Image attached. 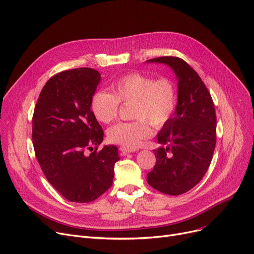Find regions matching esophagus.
I'll return each mask as SVG.
<instances>
[{
	"label": "esophagus",
	"instance_id": "34e87169",
	"mask_svg": "<svg viewBox=\"0 0 254 254\" xmlns=\"http://www.w3.org/2000/svg\"><path fill=\"white\" fill-rule=\"evenodd\" d=\"M119 149H120V152L125 153V154H127V153H134V152L138 151L136 147H127V146H120Z\"/></svg>",
	"mask_w": 254,
	"mask_h": 254
}]
</instances>
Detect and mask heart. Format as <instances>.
<instances>
[{
    "mask_svg": "<svg viewBox=\"0 0 254 254\" xmlns=\"http://www.w3.org/2000/svg\"><path fill=\"white\" fill-rule=\"evenodd\" d=\"M112 92L99 90L91 100V110L101 124L114 121L120 102L130 103V116L135 120L119 122L108 129L111 142L127 147H137L151 136V125L160 128L171 120L178 105V92L173 80L142 73H128L110 84Z\"/></svg>",
    "mask_w": 254,
    "mask_h": 254,
    "instance_id": "1",
    "label": "heart"
}]
</instances>
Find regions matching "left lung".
<instances>
[{"label":"left lung","instance_id":"1","mask_svg":"<svg viewBox=\"0 0 254 254\" xmlns=\"http://www.w3.org/2000/svg\"><path fill=\"white\" fill-rule=\"evenodd\" d=\"M147 63L165 64L178 79V105L171 120L161 128L155 149L156 164L147 183L165 194L190 190L207 172L217 142V116L210 93L185 61L162 56Z\"/></svg>","mask_w":254,"mask_h":254}]
</instances>
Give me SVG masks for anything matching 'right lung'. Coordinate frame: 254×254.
Returning <instances> with one entry per match:
<instances>
[{"instance_id":"right-lung-1","label":"right lung","mask_w":254,"mask_h":254,"mask_svg":"<svg viewBox=\"0 0 254 254\" xmlns=\"http://www.w3.org/2000/svg\"><path fill=\"white\" fill-rule=\"evenodd\" d=\"M100 79L92 68L63 71L46 82L34 108L36 159L47 180L70 202L89 203L105 193L119 160L114 145L97 152L103 130L91 111V100Z\"/></svg>"}]
</instances>
